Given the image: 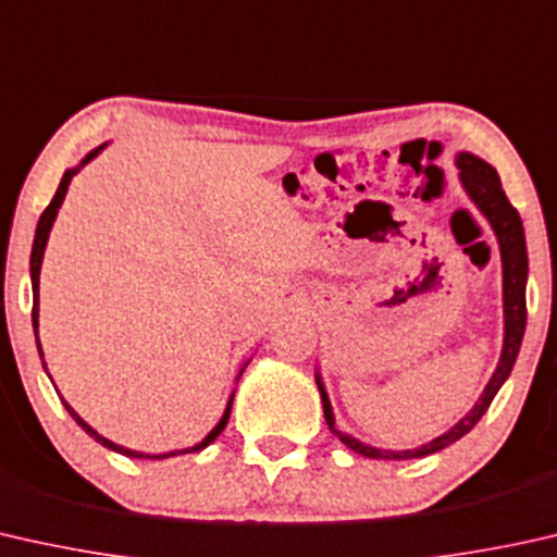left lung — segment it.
<instances>
[{
	"label": "left lung",
	"mask_w": 557,
	"mask_h": 557,
	"mask_svg": "<svg viewBox=\"0 0 557 557\" xmlns=\"http://www.w3.org/2000/svg\"><path fill=\"white\" fill-rule=\"evenodd\" d=\"M455 165H457V175H459V185H462L467 198L472 200L474 208L485 215V221L493 228L495 238H497V248H499V261H503V351H499V361L495 367L493 376L482 394L474 401L470 412H467L459 422L449 426L447 432H442L440 437H434L430 442L419 447H409V449H384V447H374L367 445L354 437V434L338 430L332 401H329L324 379H321V372L317 369V386L321 394V407H324V419L338 440L344 442L346 447L354 449L357 455H364L369 459H414V457H424L432 453H440L457 442L459 437H465L467 432L472 430L474 424L480 422L482 414L487 412L490 401L495 399V394L499 392V386L507 382L510 376L515 359H518L520 344H522V334H525V321H528V309H525V284H528V248H525V228H522L520 213L515 211L507 200L503 183H499V175L487 160H482L474 152L459 150L455 156Z\"/></svg>",
	"instance_id": "left-lung-1"
}]
</instances>
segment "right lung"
<instances>
[{
    "mask_svg": "<svg viewBox=\"0 0 557 557\" xmlns=\"http://www.w3.org/2000/svg\"><path fill=\"white\" fill-rule=\"evenodd\" d=\"M108 148V143H102V145H98V148L95 150H90L87 152V156L79 160V165H75V168H67V171H64V175H62V181H60V188H58V193H54V198H52V203L45 208V213L39 215V223H37V231H35V244H32V256H29V276H32V296H35V306H32V329H35V338H37V351H39V359H42V369L47 372V364H45V351H42V344H39V271H42V259H45V248H47V240H50V231H52V225H54V219H58V213H60V208H62V200H64V196H67V188H70V181L75 178V175L83 171V168L90 163V160H95L100 156V152ZM251 364V359H246L244 364H240V369H238V374H236V382L240 379V374L246 372V367ZM47 376H50V372H47ZM52 379V376H50ZM54 389H58V386H54ZM60 394V392H58ZM233 397H236V392H231V397H228V405H225V412H223V417L219 419V424L213 426L211 432L206 434L203 440L198 442V445H193V447H183V449H173V453H163V455H150V453H138V449H131V447H123V445H115V442L112 440H108V437H102V434L98 432V430H92L90 424L85 422L83 417H79L75 409L70 407V401L62 397L60 394V399H62V405H64V409H67L70 412V417L75 419V422L83 426V430L90 434V437L95 440V442H100L102 447H108V449H112V453H120V455H125V457H135V459H165V457H175V455H188V453H200V449H206L208 445H211V442L219 437V434L225 430V424H228V417H231V407H233Z\"/></svg>",
    "mask_w": 557,
    "mask_h": 557,
    "instance_id": "1",
    "label": "right lung"
}]
</instances>
